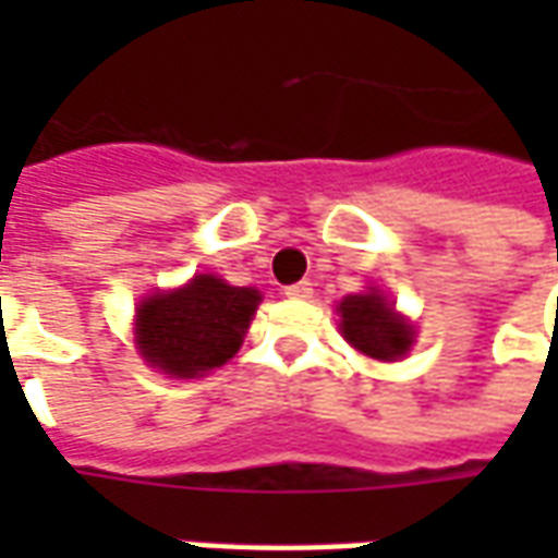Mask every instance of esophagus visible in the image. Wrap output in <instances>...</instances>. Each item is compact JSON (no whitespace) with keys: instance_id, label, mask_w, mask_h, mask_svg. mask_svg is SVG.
Here are the masks:
<instances>
[{"instance_id":"esophagus-1","label":"esophagus","mask_w":558,"mask_h":558,"mask_svg":"<svg viewBox=\"0 0 558 558\" xmlns=\"http://www.w3.org/2000/svg\"><path fill=\"white\" fill-rule=\"evenodd\" d=\"M283 295H287V299H311V295H314V283H311V280L290 283V287H283Z\"/></svg>"}]
</instances>
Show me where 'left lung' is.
I'll use <instances>...</instances> for the list:
<instances>
[{
  "label": "left lung",
  "instance_id": "8db88e82",
  "mask_svg": "<svg viewBox=\"0 0 558 558\" xmlns=\"http://www.w3.org/2000/svg\"><path fill=\"white\" fill-rule=\"evenodd\" d=\"M338 314L343 338L371 359L395 362L412 347V326L388 307L379 292L347 295Z\"/></svg>",
  "mask_w": 558,
  "mask_h": 558
}]
</instances>
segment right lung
<instances>
[{"label":"right lung","instance_id":"1","mask_svg":"<svg viewBox=\"0 0 558 558\" xmlns=\"http://www.w3.org/2000/svg\"><path fill=\"white\" fill-rule=\"evenodd\" d=\"M256 304V290L196 275L182 290L158 292L140 304V352L163 374L203 376L239 352Z\"/></svg>","mask_w":558,"mask_h":558}]
</instances>
